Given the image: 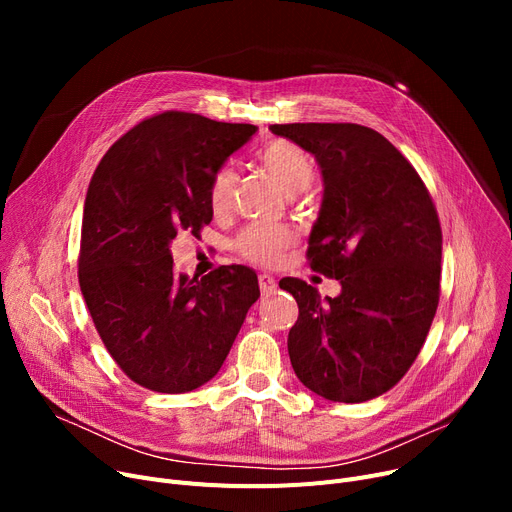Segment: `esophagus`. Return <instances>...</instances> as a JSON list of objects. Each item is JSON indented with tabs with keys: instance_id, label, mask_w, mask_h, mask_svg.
Segmentation results:
<instances>
[{
	"instance_id": "1",
	"label": "esophagus",
	"mask_w": 512,
	"mask_h": 512,
	"mask_svg": "<svg viewBox=\"0 0 512 512\" xmlns=\"http://www.w3.org/2000/svg\"><path fill=\"white\" fill-rule=\"evenodd\" d=\"M259 288H261L263 294H270L272 290H276V280H274L272 276L261 274V276H259Z\"/></svg>"
}]
</instances>
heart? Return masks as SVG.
I'll use <instances>...</instances> for the list:
<instances>
[{
	"mask_svg": "<svg viewBox=\"0 0 512 512\" xmlns=\"http://www.w3.org/2000/svg\"><path fill=\"white\" fill-rule=\"evenodd\" d=\"M261 166L270 172L282 186L286 195H299L311 186L315 178V166L311 157L294 143L276 141L265 147L259 155ZM236 186V174L232 168H222L211 180L209 203L213 211H226ZM292 232L284 226L255 224L240 232L236 238V251L255 263L272 267L280 261L282 251L292 245Z\"/></svg>",
	"mask_w": 512,
	"mask_h": 512,
	"instance_id": "heart-1",
	"label": "heart"
}]
</instances>
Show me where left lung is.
Here are the masks:
<instances>
[{
	"instance_id": "obj_1",
	"label": "left lung",
	"mask_w": 512,
	"mask_h": 512,
	"mask_svg": "<svg viewBox=\"0 0 512 512\" xmlns=\"http://www.w3.org/2000/svg\"><path fill=\"white\" fill-rule=\"evenodd\" d=\"M315 155L324 201L309 236L311 270L336 278L321 299L280 280L299 305L288 334L297 378L334 402L388 392L417 359L440 301L442 228L423 180L386 137L361 124H274Z\"/></svg>"
}]
</instances>
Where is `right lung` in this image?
I'll use <instances>...</instances> for the list:
<instances>
[{
  "instance_id": "add662e5",
  "label": "right lung",
  "mask_w": 512,
  "mask_h": 512,
  "mask_svg": "<svg viewBox=\"0 0 512 512\" xmlns=\"http://www.w3.org/2000/svg\"><path fill=\"white\" fill-rule=\"evenodd\" d=\"M253 124L164 112L130 128L91 178L78 282L93 324L128 378L164 394L209 382L259 299L257 274L222 265L176 276L170 242L211 222L209 188Z\"/></svg>"
}]
</instances>
